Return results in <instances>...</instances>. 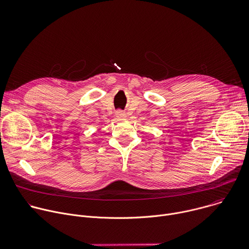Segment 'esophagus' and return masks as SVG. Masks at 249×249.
<instances>
[{
    "label": "esophagus",
    "instance_id": "obj_1",
    "mask_svg": "<svg viewBox=\"0 0 249 249\" xmlns=\"http://www.w3.org/2000/svg\"><path fill=\"white\" fill-rule=\"evenodd\" d=\"M116 117L118 118V119H125L126 118V114L123 112V111H121V110H118V111H116Z\"/></svg>",
    "mask_w": 249,
    "mask_h": 249
}]
</instances>
